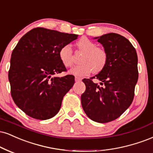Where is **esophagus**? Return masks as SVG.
Segmentation results:
<instances>
[{
	"label": "esophagus",
	"instance_id": "esophagus-1",
	"mask_svg": "<svg viewBox=\"0 0 153 153\" xmlns=\"http://www.w3.org/2000/svg\"><path fill=\"white\" fill-rule=\"evenodd\" d=\"M82 80V78H79V77H75V82H79V81H80V80Z\"/></svg>",
	"mask_w": 153,
	"mask_h": 153
}]
</instances>
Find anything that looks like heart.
<instances>
[{"label": "heart", "mask_w": 153, "mask_h": 153, "mask_svg": "<svg viewBox=\"0 0 153 153\" xmlns=\"http://www.w3.org/2000/svg\"><path fill=\"white\" fill-rule=\"evenodd\" d=\"M77 45L80 52L83 53L79 60L80 63L70 71L71 74L82 77L89 74L92 71L94 73L102 71L108 61V53L105 50L97 47L96 44L88 38H82L79 40ZM59 57L64 66L72 67L74 59L71 45L68 44L62 46L59 52Z\"/></svg>", "instance_id": "b5f03b06"}]
</instances>
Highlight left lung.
I'll return each mask as SVG.
<instances>
[{
  "label": "left lung",
  "mask_w": 153,
  "mask_h": 153,
  "mask_svg": "<svg viewBox=\"0 0 153 153\" xmlns=\"http://www.w3.org/2000/svg\"><path fill=\"white\" fill-rule=\"evenodd\" d=\"M95 38L108 53V61L98 74L82 80L86 89L81 103L90 119L105 123L119 117L133 100L138 79L137 56L131 43L120 35L110 33Z\"/></svg>",
  "instance_id": "8db88e82"
}]
</instances>
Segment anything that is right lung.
Segmentation results:
<instances>
[{
	"label": "right lung",
	"instance_id": "add662e5",
	"mask_svg": "<svg viewBox=\"0 0 153 153\" xmlns=\"http://www.w3.org/2000/svg\"><path fill=\"white\" fill-rule=\"evenodd\" d=\"M78 36L36 27L15 47L8 71L10 93L16 105L28 116L43 120L59 112L63 97L75 82L73 75L55 76L67 71L59 52Z\"/></svg>",
	"mask_w": 153,
	"mask_h": 153
}]
</instances>
